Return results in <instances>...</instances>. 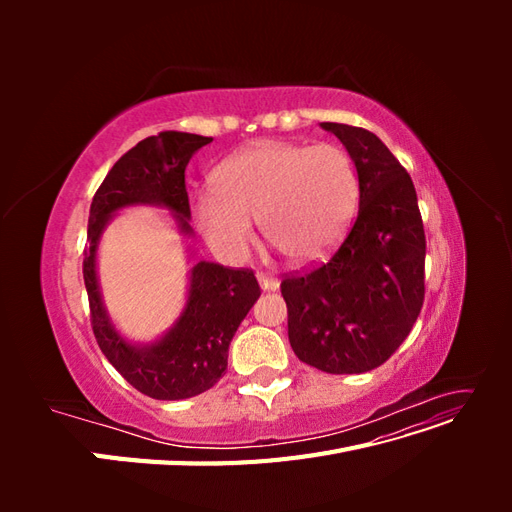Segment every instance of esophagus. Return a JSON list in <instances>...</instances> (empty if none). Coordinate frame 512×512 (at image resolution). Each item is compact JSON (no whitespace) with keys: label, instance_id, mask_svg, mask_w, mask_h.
Segmentation results:
<instances>
[{"label":"esophagus","instance_id":"esophagus-1","mask_svg":"<svg viewBox=\"0 0 512 512\" xmlns=\"http://www.w3.org/2000/svg\"><path fill=\"white\" fill-rule=\"evenodd\" d=\"M258 284L262 290H277V286H280V282L275 280L273 275H267V273H258Z\"/></svg>","mask_w":512,"mask_h":512}]
</instances>
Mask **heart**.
I'll return each instance as SVG.
<instances>
[{
    "mask_svg": "<svg viewBox=\"0 0 512 512\" xmlns=\"http://www.w3.org/2000/svg\"><path fill=\"white\" fill-rule=\"evenodd\" d=\"M215 194L194 198V218L224 258H241L252 222L290 262H314L342 239L359 203L348 153L331 143L267 141L226 160L213 175Z\"/></svg>",
    "mask_w": 512,
    "mask_h": 512,
    "instance_id": "obj_1",
    "label": "heart"
}]
</instances>
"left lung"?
<instances>
[{
	"label": "left lung",
	"instance_id": "obj_1",
	"mask_svg": "<svg viewBox=\"0 0 512 512\" xmlns=\"http://www.w3.org/2000/svg\"><path fill=\"white\" fill-rule=\"evenodd\" d=\"M359 175V215L335 254L286 275L294 354L327 374L380 367L412 331L425 301V228L406 168L365 128L324 121Z\"/></svg>",
	"mask_w": 512,
	"mask_h": 512
}]
</instances>
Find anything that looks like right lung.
<instances>
[{
  "instance_id": "1",
  "label": "right lung",
  "mask_w": 512,
  "mask_h": 512,
  "mask_svg": "<svg viewBox=\"0 0 512 512\" xmlns=\"http://www.w3.org/2000/svg\"><path fill=\"white\" fill-rule=\"evenodd\" d=\"M213 141L188 132H160L132 147L108 170L89 209L83 280L89 297L91 329L111 365L136 391L153 399H188L222 378L230 339L260 297L252 269H230L200 260L192 267L190 292L177 324L156 344L134 346L106 316L100 299L96 252L111 215L130 205H160L175 213L183 235H190V200L185 166Z\"/></svg>"
}]
</instances>
